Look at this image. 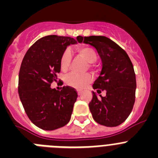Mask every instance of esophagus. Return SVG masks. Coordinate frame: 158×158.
I'll return each mask as SVG.
<instances>
[{"label": "esophagus", "mask_w": 158, "mask_h": 158, "mask_svg": "<svg viewBox=\"0 0 158 158\" xmlns=\"http://www.w3.org/2000/svg\"><path fill=\"white\" fill-rule=\"evenodd\" d=\"M81 93H82V92L81 91V90H77V94L79 95V96H81Z\"/></svg>", "instance_id": "obj_1"}]
</instances>
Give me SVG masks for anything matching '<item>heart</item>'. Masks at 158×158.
I'll list each match as a JSON object with an SVG mask.
<instances>
[{
    "instance_id": "1",
    "label": "heart",
    "mask_w": 158,
    "mask_h": 158,
    "mask_svg": "<svg viewBox=\"0 0 158 158\" xmlns=\"http://www.w3.org/2000/svg\"><path fill=\"white\" fill-rule=\"evenodd\" d=\"M76 52L78 55L87 61L89 69H92L93 66V63L96 62L97 60V54L94 49L87 46H82L76 49ZM71 62V52L69 50H65L60 58V68L63 72H66L69 68ZM86 68V69H87ZM93 81V77L90 73H86L83 74H78L75 73H71L67 74L64 78V81L67 85L75 88L77 89H82L91 83Z\"/></svg>"
}]
</instances>
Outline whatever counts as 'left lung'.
<instances>
[{"mask_svg": "<svg viewBox=\"0 0 158 158\" xmlns=\"http://www.w3.org/2000/svg\"><path fill=\"white\" fill-rule=\"evenodd\" d=\"M80 38L81 43L93 46L101 59L102 69L93 89L99 94L106 91V96L100 97L93 92L89 110L100 125L118 126L127 118L135 104L136 77L133 64L126 51L105 36Z\"/></svg>", "mask_w": 158, "mask_h": 158, "instance_id": "1", "label": "left lung"}]
</instances>
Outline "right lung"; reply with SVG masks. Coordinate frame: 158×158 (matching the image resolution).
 <instances>
[{"mask_svg": "<svg viewBox=\"0 0 158 158\" xmlns=\"http://www.w3.org/2000/svg\"><path fill=\"white\" fill-rule=\"evenodd\" d=\"M80 36L77 38L79 41ZM73 38L47 35L27 50L19 73L18 93L29 119L38 127L53 131L69 123L77 98L76 89L64 86L51 89L59 73L60 58Z\"/></svg>", "mask_w": 158, "mask_h": 158, "instance_id": "1", "label": "right lung"}]
</instances>
